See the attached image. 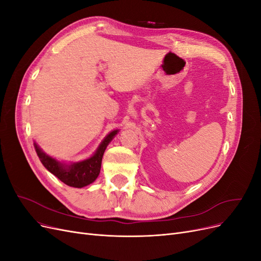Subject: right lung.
<instances>
[{
  "mask_svg": "<svg viewBox=\"0 0 261 261\" xmlns=\"http://www.w3.org/2000/svg\"><path fill=\"white\" fill-rule=\"evenodd\" d=\"M116 133L117 130H113L110 133L97 149L96 153L91 158H89V159L73 163L70 165L63 164L53 159V158L49 156L48 154H45L42 150L37 146L36 143L35 148L39 159H40L41 163L44 165V168L46 170L50 171L53 175L57 176L64 184L72 187L82 188L84 186L91 184L92 181L96 180V178L98 177L105 150L110 141H111L112 138L116 135Z\"/></svg>",
  "mask_w": 261,
  "mask_h": 261,
  "instance_id": "right-lung-1",
  "label": "right lung"
}]
</instances>
